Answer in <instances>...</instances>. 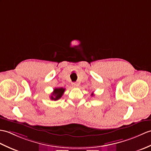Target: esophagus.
I'll list each match as a JSON object with an SVG mask.
<instances>
[{
	"mask_svg": "<svg viewBox=\"0 0 151 151\" xmlns=\"http://www.w3.org/2000/svg\"><path fill=\"white\" fill-rule=\"evenodd\" d=\"M72 86H73V87H76L77 86H78V83H75V82H74V83H72Z\"/></svg>",
	"mask_w": 151,
	"mask_h": 151,
	"instance_id": "34e87169",
	"label": "esophagus"
}]
</instances>
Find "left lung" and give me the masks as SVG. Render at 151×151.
Here are the masks:
<instances>
[{"label":"left lung","instance_id":"left-lung-1","mask_svg":"<svg viewBox=\"0 0 151 151\" xmlns=\"http://www.w3.org/2000/svg\"><path fill=\"white\" fill-rule=\"evenodd\" d=\"M91 96H93V93H92V94H91Z\"/></svg>","mask_w":151,"mask_h":151}]
</instances>
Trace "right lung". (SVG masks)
<instances>
[{"label":"right lung","instance_id":"obj_1","mask_svg":"<svg viewBox=\"0 0 151 151\" xmlns=\"http://www.w3.org/2000/svg\"><path fill=\"white\" fill-rule=\"evenodd\" d=\"M65 89L63 87H59V88H55L53 92L51 93L50 99L52 100H58L62 96L63 94L65 91Z\"/></svg>","mask_w":151,"mask_h":151}]
</instances>
